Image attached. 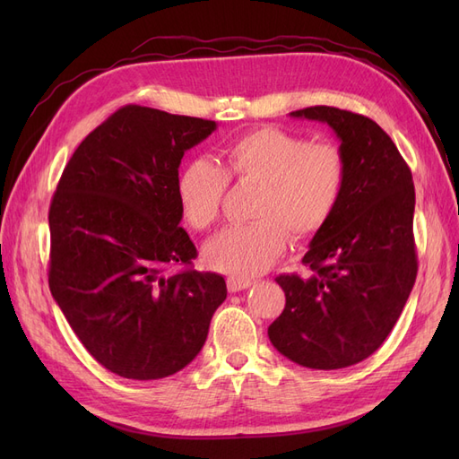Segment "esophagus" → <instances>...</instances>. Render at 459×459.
I'll return each mask as SVG.
<instances>
[{
    "label": "esophagus",
    "mask_w": 459,
    "mask_h": 459,
    "mask_svg": "<svg viewBox=\"0 0 459 459\" xmlns=\"http://www.w3.org/2000/svg\"><path fill=\"white\" fill-rule=\"evenodd\" d=\"M253 285V280H247V277H228V289L230 293H239Z\"/></svg>",
    "instance_id": "obj_1"
}]
</instances>
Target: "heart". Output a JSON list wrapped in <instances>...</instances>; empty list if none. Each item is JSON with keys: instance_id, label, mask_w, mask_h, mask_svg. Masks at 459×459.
<instances>
[{"instance_id": "1", "label": "heart", "mask_w": 459, "mask_h": 459, "mask_svg": "<svg viewBox=\"0 0 459 459\" xmlns=\"http://www.w3.org/2000/svg\"><path fill=\"white\" fill-rule=\"evenodd\" d=\"M349 166L333 143H310L280 128H256L235 137L218 166L193 159L176 178V199L187 224L206 231L220 218L228 182L256 186L248 204L253 221L231 226L204 247L212 270L235 277L266 272L287 247L322 231L335 214Z\"/></svg>"}]
</instances>
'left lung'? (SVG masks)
I'll return each instance as SVG.
<instances>
[{"mask_svg": "<svg viewBox=\"0 0 459 459\" xmlns=\"http://www.w3.org/2000/svg\"><path fill=\"white\" fill-rule=\"evenodd\" d=\"M290 117L329 124L349 176L335 214L302 258L310 275L275 277L285 308L268 337L290 362L341 369L379 349L411 293L415 189L410 166L377 122L327 105Z\"/></svg>", "mask_w": 459, "mask_h": 459, "instance_id": "left-lung-1", "label": "left lung"}]
</instances>
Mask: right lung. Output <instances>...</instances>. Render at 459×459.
I'll list each match as a JSON object with an SVG mask.
<instances>
[{"label": "right lung", "instance_id": "1", "mask_svg": "<svg viewBox=\"0 0 459 459\" xmlns=\"http://www.w3.org/2000/svg\"><path fill=\"white\" fill-rule=\"evenodd\" d=\"M216 122L126 105L65 166L49 206V289L86 351L120 377L184 369L226 300L224 277L189 268L197 248L179 228L184 152ZM176 265H186L169 274Z\"/></svg>", "mask_w": 459, "mask_h": 459}]
</instances>
